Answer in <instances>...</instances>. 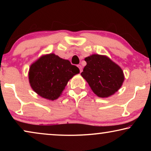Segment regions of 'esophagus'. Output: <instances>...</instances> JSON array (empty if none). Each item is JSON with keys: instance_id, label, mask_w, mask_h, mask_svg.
I'll return each instance as SVG.
<instances>
[{"instance_id": "1", "label": "esophagus", "mask_w": 151, "mask_h": 151, "mask_svg": "<svg viewBox=\"0 0 151 151\" xmlns=\"http://www.w3.org/2000/svg\"><path fill=\"white\" fill-rule=\"evenodd\" d=\"M78 67L79 68V69H80V73H81V72L82 71V67L81 65H78Z\"/></svg>"}]
</instances>
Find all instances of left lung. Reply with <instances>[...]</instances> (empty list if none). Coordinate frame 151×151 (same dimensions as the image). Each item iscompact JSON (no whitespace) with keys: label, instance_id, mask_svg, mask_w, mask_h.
<instances>
[{"label":"left lung","instance_id":"left-lung-1","mask_svg":"<svg viewBox=\"0 0 151 151\" xmlns=\"http://www.w3.org/2000/svg\"><path fill=\"white\" fill-rule=\"evenodd\" d=\"M84 60L86 65L81 76L97 96L108 98L120 88L124 80L123 71L109 57L93 54Z\"/></svg>","mask_w":151,"mask_h":151}]
</instances>
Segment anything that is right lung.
<instances>
[{"label": "right lung", "instance_id": "right-lung-1", "mask_svg": "<svg viewBox=\"0 0 151 151\" xmlns=\"http://www.w3.org/2000/svg\"><path fill=\"white\" fill-rule=\"evenodd\" d=\"M80 73V69L68 60L54 53L43 55L31 65L29 81L38 96L55 100L62 95L70 79Z\"/></svg>", "mask_w": 151, "mask_h": 151}]
</instances>
